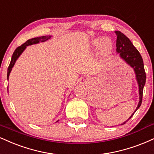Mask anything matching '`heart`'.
I'll list each match as a JSON object with an SVG mask.
<instances>
[{"label": "heart", "mask_w": 154, "mask_h": 154, "mask_svg": "<svg viewBox=\"0 0 154 154\" xmlns=\"http://www.w3.org/2000/svg\"><path fill=\"white\" fill-rule=\"evenodd\" d=\"M91 46L94 49H98L99 54L103 58H108L112 52L113 43L110 39L103 36H98L91 41Z\"/></svg>", "instance_id": "heart-1"}]
</instances>
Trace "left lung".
<instances>
[{
    "label": "left lung",
    "mask_w": 154,
    "mask_h": 154,
    "mask_svg": "<svg viewBox=\"0 0 154 154\" xmlns=\"http://www.w3.org/2000/svg\"><path fill=\"white\" fill-rule=\"evenodd\" d=\"M116 34V53L119 54V57L124 60L127 64L134 68L136 74V79L138 86V93H139V102L136 107L135 111L128 118V119L125 122L121 123V125L125 124L127 121L133 116L134 113L139 109L142 103V97H143V87L146 83V73L144 70L143 61L142 59L141 54L133 45L131 41L128 38H127L124 34L121 31H115Z\"/></svg>",
    "instance_id": "left-lung-1"
}]
</instances>
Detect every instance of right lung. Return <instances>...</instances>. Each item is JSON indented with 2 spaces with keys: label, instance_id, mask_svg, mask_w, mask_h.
Segmentation results:
<instances>
[{
  "label": "right lung",
  "instance_id": "right-lung-1",
  "mask_svg": "<svg viewBox=\"0 0 154 154\" xmlns=\"http://www.w3.org/2000/svg\"><path fill=\"white\" fill-rule=\"evenodd\" d=\"M51 38V35H44V36H41V37H37V38H33L28 40L26 42H25L23 44L20 45L17 48L16 50H15L14 52H13L12 58H11V60L10 63V65L8 66V72H7V79L8 80L9 75H10V73L11 71H12V68L15 65V63L16 62V60L19 58V56L22 54V53L23 52L25 49L26 48V47L28 46V45H31L33 44H37L40 42H45V41H48V39H50ZM58 121H57L56 122H58Z\"/></svg>",
  "mask_w": 154,
  "mask_h": 154
}]
</instances>
